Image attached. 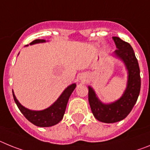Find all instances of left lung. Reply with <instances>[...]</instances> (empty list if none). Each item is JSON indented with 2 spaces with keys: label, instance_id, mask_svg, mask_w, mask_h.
I'll list each match as a JSON object with an SVG mask.
<instances>
[{
  "label": "left lung",
  "instance_id": "1",
  "mask_svg": "<svg viewBox=\"0 0 150 150\" xmlns=\"http://www.w3.org/2000/svg\"><path fill=\"white\" fill-rule=\"evenodd\" d=\"M112 39L118 48L115 55L125 62L128 71V80L122 97L110 104L102 103L92 88L88 87V100L91 111L97 120L104 123L119 122L128 115L137 100L141 84L139 64L131 44L118 37H112Z\"/></svg>",
  "mask_w": 150,
  "mask_h": 150
}]
</instances>
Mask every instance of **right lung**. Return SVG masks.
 Listing matches in <instances>:
<instances>
[{"label": "right lung", "mask_w": 150, "mask_h": 150, "mask_svg": "<svg viewBox=\"0 0 150 150\" xmlns=\"http://www.w3.org/2000/svg\"><path fill=\"white\" fill-rule=\"evenodd\" d=\"M44 41H45L44 40L41 39H36L30 43V44L42 43ZM75 87H76L75 84H72L69 86L52 106L41 111H32L25 108L19 103L17 99L16 98L13 92V96L14 101L17 105L20 112L30 122H32L33 125L38 127H50L58 124L62 119L67 106L68 100L69 99L71 93L75 90Z\"/></svg>", "instance_id": "add662e5"}]
</instances>
